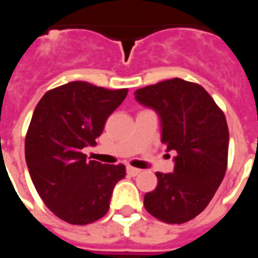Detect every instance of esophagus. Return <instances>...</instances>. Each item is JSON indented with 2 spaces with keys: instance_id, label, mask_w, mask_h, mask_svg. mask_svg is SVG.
I'll return each instance as SVG.
<instances>
[{
  "instance_id": "34e87169",
  "label": "esophagus",
  "mask_w": 258,
  "mask_h": 258,
  "mask_svg": "<svg viewBox=\"0 0 258 258\" xmlns=\"http://www.w3.org/2000/svg\"><path fill=\"white\" fill-rule=\"evenodd\" d=\"M140 173H141L140 168L131 167V166H128V167H127V174H128V175H131V177H135V175H138Z\"/></svg>"
}]
</instances>
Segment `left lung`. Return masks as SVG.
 I'll list each match as a JSON object with an SVG mask.
<instances>
[{"label":"left lung","instance_id":"left-lung-1","mask_svg":"<svg viewBox=\"0 0 258 258\" xmlns=\"http://www.w3.org/2000/svg\"><path fill=\"white\" fill-rule=\"evenodd\" d=\"M135 99L162 118V142L175 151L174 173H156L157 186L144 198L149 214L184 224L210 203L228 164L225 114L196 83L171 79L135 91Z\"/></svg>","mask_w":258,"mask_h":258}]
</instances>
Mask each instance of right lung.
Here are the masks:
<instances>
[{
	"mask_svg": "<svg viewBox=\"0 0 258 258\" xmlns=\"http://www.w3.org/2000/svg\"><path fill=\"white\" fill-rule=\"evenodd\" d=\"M127 92L72 81L47 91L34 109L25 141L27 168L42 202L69 224L102 218L114 185L125 177L124 164L87 160L83 149L96 145Z\"/></svg>",
	"mask_w": 258,
	"mask_h": 258,
	"instance_id": "1",
	"label": "right lung"
}]
</instances>
